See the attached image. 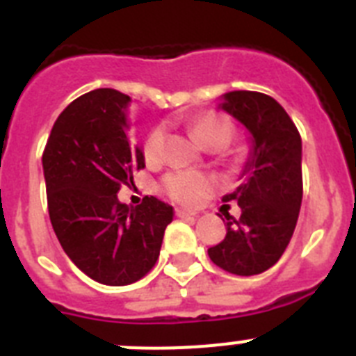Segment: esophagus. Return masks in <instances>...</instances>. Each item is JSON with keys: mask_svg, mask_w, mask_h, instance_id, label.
Returning <instances> with one entry per match:
<instances>
[{"mask_svg": "<svg viewBox=\"0 0 356 356\" xmlns=\"http://www.w3.org/2000/svg\"><path fill=\"white\" fill-rule=\"evenodd\" d=\"M176 216L178 217H193L196 216L194 210H188V209H176Z\"/></svg>", "mask_w": 356, "mask_h": 356, "instance_id": "obj_1", "label": "esophagus"}]
</instances>
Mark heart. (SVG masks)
Masks as SVG:
<instances>
[{
  "label": "heart",
  "instance_id": "1",
  "mask_svg": "<svg viewBox=\"0 0 356 356\" xmlns=\"http://www.w3.org/2000/svg\"><path fill=\"white\" fill-rule=\"evenodd\" d=\"M193 137L201 146H210V144H226L232 140L234 128L226 119L213 118V115H203L196 119L191 127ZM163 135L162 128H155L144 140V156L147 162H156L163 153ZM212 187V180L209 176L193 171H175L169 172L163 178V188L172 200L185 203V205H194L201 197L205 196Z\"/></svg>",
  "mask_w": 356,
  "mask_h": 356
}]
</instances>
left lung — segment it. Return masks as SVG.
<instances>
[{
  "mask_svg": "<svg viewBox=\"0 0 356 356\" xmlns=\"http://www.w3.org/2000/svg\"><path fill=\"white\" fill-rule=\"evenodd\" d=\"M217 108L250 134V153L238 187L225 201H237L241 217L226 216V237L210 248L216 266L238 276H253L275 266L294 234L303 197L301 137L276 99L253 90H232Z\"/></svg>",
  "mask_w": 356,
  "mask_h": 356,
  "instance_id": "obj_1",
  "label": "left lung"
}]
</instances>
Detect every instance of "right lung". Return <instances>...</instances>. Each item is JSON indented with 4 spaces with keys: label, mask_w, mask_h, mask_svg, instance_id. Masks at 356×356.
<instances>
[{
    "label": "right lung",
    "mask_w": 356,
    "mask_h": 356,
    "mask_svg": "<svg viewBox=\"0 0 356 356\" xmlns=\"http://www.w3.org/2000/svg\"><path fill=\"white\" fill-rule=\"evenodd\" d=\"M131 97L96 89L69 103L42 153L48 210L72 264L94 282L130 285L151 271L175 209L155 196L139 207L118 197L143 169V146L130 140ZM134 184V181H131Z\"/></svg>",
    "instance_id": "1"
}]
</instances>
